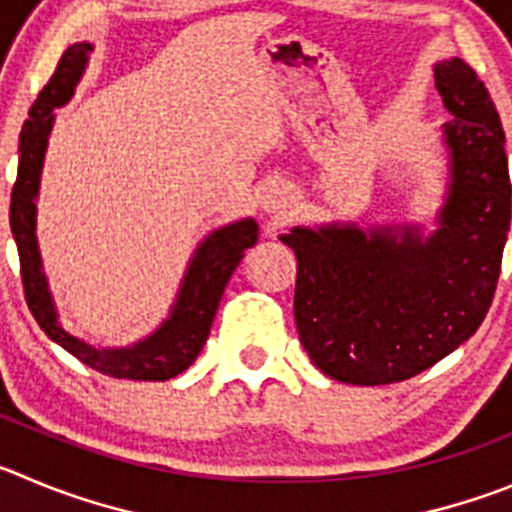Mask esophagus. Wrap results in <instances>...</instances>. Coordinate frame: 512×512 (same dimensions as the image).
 <instances>
[{
  "label": "esophagus",
  "mask_w": 512,
  "mask_h": 512,
  "mask_svg": "<svg viewBox=\"0 0 512 512\" xmlns=\"http://www.w3.org/2000/svg\"><path fill=\"white\" fill-rule=\"evenodd\" d=\"M285 191H270V194H267V199L262 204H265V209L267 212H278V209H283L285 207Z\"/></svg>",
  "instance_id": "34e87169"
}]
</instances>
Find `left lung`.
I'll use <instances>...</instances> for the list:
<instances>
[{
	"instance_id": "8db88e82",
	"label": "left lung",
	"mask_w": 512,
	"mask_h": 512,
	"mask_svg": "<svg viewBox=\"0 0 512 512\" xmlns=\"http://www.w3.org/2000/svg\"><path fill=\"white\" fill-rule=\"evenodd\" d=\"M447 186L437 229L351 222L293 227L295 323L331 379L379 386L412 379L485 321L510 229L505 133L493 98L460 57L434 62Z\"/></svg>"
}]
</instances>
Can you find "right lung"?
<instances>
[{
  "mask_svg": "<svg viewBox=\"0 0 512 512\" xmlns=\"http://www.w3.org/2000/svg\"><path fill=\"white\" fill-rule=\"evenodd\" d=\"M90 52V42H75L62 52L50 83L37 95L30 118L19 133V169L9 204V227L17 242L25 298L50 341L73 353L90 369L113 379L166 381L189 369L194 358L202 353L224 288L245 252L255 247L260 227L255 219L245 217L209 232L186 265L169 318H164V323L141 341L131 346L100 348L73 336L62 326L37 245V194L47 141L55 123V108H62L75 95V88L88 68Z\"/></svg>",
  "mask_w": 512,
  "mask_h": 512,
  "instance_id": "1",
  "label": "right lung"
}]
</instances>
